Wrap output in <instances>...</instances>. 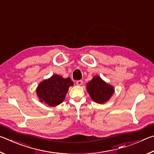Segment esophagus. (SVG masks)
I'll return each mask as SVG.
<instances>
[{
    "label": "esophagus",
    "instance_id": "esophagus-1",
    "mask_svg": "<svg viewBox=\"0 0 154 154\" xmlns=\"http://www.w3.org/2000/svg\"><path fill=\"white\" fill-rule=\"evenodd\" d=\"M76 84L77 85H82L83 84V81L82 80H78V81H77Z\"/></svg>",
    "mask_w": 154,
    "mask_h": 154
}]
</instances>
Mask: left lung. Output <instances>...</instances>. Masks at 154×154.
Here are the masks:
<instances>
[{
	"label": "left lung",
	"mask_w": 154,
	"mask_h": 154,
	"mask_svg": "<svg viewBox=\"0 0 154 154\" xmlns=\"http://www.w3.org/2000/svg\"><path fill=\"white\" fill-rule=\"evenodd\" d=\"M87 90L92 100L99 104L107 102L114 92L113 87L99 76H94L88 83Z\"/></svg>",
	"instance_id": "obj_1"
}]
</instances>
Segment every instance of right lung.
<instances>
[{"instance_id":"1","label":"right lung","mask_w":154,"mask_h":154,"mask_svg":"<svg viewBox=\"0 0 154 154\" xmlns=\"http://www.w3.org/2000/svg\"><path fill=\"white\" fill-rule=\"evenodd\" d=\"M72 85L73 82L70 77L64 79L58 75H54L41 82L36 92L41 102L56 106L63 102L69 87Z\"/></svg>"}]
</instances>
